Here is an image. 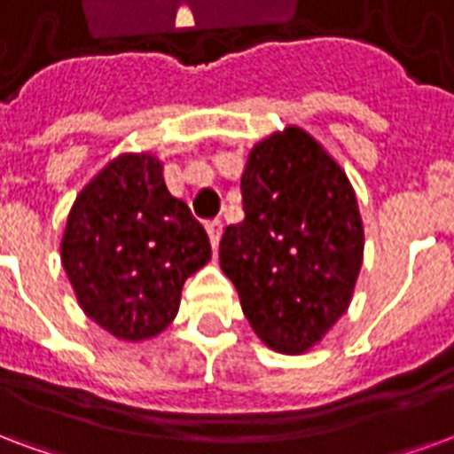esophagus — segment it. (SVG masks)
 Segmentation results:
<instances>
[{
    "mask_svg": "<svg viewBox=\"0 0 454 454\" xmlns=\"http://www.w3.org/2000/svg\"><path fill=\"white\" fill-rule=\"evenodd\" d=\"M207 230V237H210V244H213V248L217 251V247H220V237H223V223L220 220H210V223L206 224Z\"/></svg>",
    "mask_w": 454,
    "mask_h": 454,
    "instance_id": "34e87169",
    "label": "esophagus"
}]
</instances>
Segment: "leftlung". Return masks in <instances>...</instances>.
Instances as JSON below:
<instances>
[{
	"label": "left lung",
	"instance_id": "obj_1",
	"mask_svg": "<svg viewBox=\"0 0 454 454\" xmlns=\"http://www.w3.org/2000/svg\"><path fill=\"white\" fill-rule=\"evenodd\" d=\"M247 217L220 241V268L270 349L306 354L352 304L364 263L356 193L301 126L251 148L241 175Z\"/></svg>",
	"mask_w": 454,
	"mask_h": 454
}]
</instances>
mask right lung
<instances>
[{
	"label": "right lung",
	"mask_w": 454,
	"mask_h": 454,
	"mask_svg": "<svg viewBox=\"0 0 454 454\" xmlns=\"http://www.w3.org/2000/svg\"><path fill=\"white\" fill-rule=\"evenodd\" d=\"M153 153H121L85 184L59 254L78 306L124 342L158 337L176 318L184 282L210 261V241L175 199Z\"/></svg>",
	"instance_id": "add662e5"
}]
</instances>
